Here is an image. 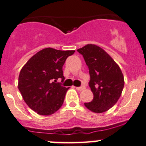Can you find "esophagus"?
I'll list each match as a JSON object with an SVG mask.
<instances>
[{"label": "esophagus", "instance_id": "34e87169", "mask_svg": "<svg viewBox=\"0 0 146 146\" xmlns=\"http://www.w3.org/2000/svg\"><path fill=\"white\" fill-rule=\"evenodd\" d=\"M76 90H82L83 89H85V87L84 86H81V87H76Z\"/></svg>", "mask_w": 146, "mask_h": 146}]
</instances>
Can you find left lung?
Returning a JSON list of instances; mask_svg holds the SVG:
<instances>
[{"mask_svg":"<svg viewBox=\"0 0 146 146\" xmlns=\"http://www.w3.org/2000/svg\"><path fill=\"white\" fill-rule=\"evenodd\" d=\"M89 68V86L93 100L85 103L90 111L102 113L117 103L121 95L124 79L119 66L104 50L95 44H87L77 50Z\"/></svg>","mask_w":146,"mask_h":146,"instance_id":"8db88e82","label":"left lung"}]
</instances>
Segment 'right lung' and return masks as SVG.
<instances>
[{
  "mask_svg": "<svg viewBox=\"0 0 146 146\" xmlns=\"http://www.w3.org/2000/svg\"><path fill=\"white\" fill-rule=\"evenodd\" d=\"M75 51L46 48L34 55L20 70L18 89L23 100L40 115H51L59 110L68 90L57 82L65 78L63 72L66 58Z\"/></svg>",
  "mask_w": 146,
  "mask_h": 146,
  "instance_id": "add662e5",
  "label": "right lung"
}]
</instances>
